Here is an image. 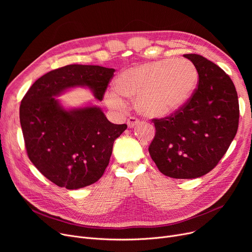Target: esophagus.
Returning a JSON list of instances; mask_svg holds the SVG:
<instances>
[{
	"instance_id": "obj_1",
	"label": "esophagus",
	"mask_w": 252,
	"mask_h": 252,
	"mask_svg": "<svg viewBox=\"0 0 252 252\" xmlns=\"http://www.w3.org/2000/svg\"><path fill=\"white\" fill-rule=\"evenodd\" d=\"M139 123H140V121H139V119H138L137 117H135V116H129V117L127 118V121H126V124H127V126H128V127H134V126H137Z\"/></svg>"
}]
</instances>
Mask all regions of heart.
<instances>
[{"mask_svg":"<svg viewBox=\"0 0 252 252\" xmlns=\"http://www.w3.org/2000/svg\"><path fill=\"white\" fill-rule=\"evenodd\" d=\"M198 73L186 59H165L145 63L119 74L114 90L106 95L110 108L121 109L122 97L136 99L137 109L148 116H166L188 101L197 85Z\"/></svg>","mask_w":252,"mask_h":252,"instance_id":"b5f03b06","label":"heart"}]
</instances>
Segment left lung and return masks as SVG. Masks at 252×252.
<instances>
[{
	"instance_id": "obj_1",
	"label": "left lung",
	"mask_w": 252,
	"mask_h": 252,
	"mask_svg": "<svg viewBox=\"0 0 252 252\" xmlns=\"http://www.w3.org/2000/svg\"><path fill=\"white\" fill-rule=\"evenodd\" d=\"M184 56L199 81L179 110L152 119L149 153L164 176L195 179L214 169L229 149L239 125V102L232 79L217 64L201 55Z\"/></svg>"
}]
</instances>
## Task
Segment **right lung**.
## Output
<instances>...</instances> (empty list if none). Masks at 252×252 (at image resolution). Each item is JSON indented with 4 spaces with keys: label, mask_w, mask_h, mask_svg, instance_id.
<instances>
[{
    "label": "right lung",
    "mask_w": 252,
    "mask_h": 252,
    "mask_svg": "<svg viewBox=\"0 0 252 252\" xmlns=\"http://www.w3.org/2000/svg\"><path fill=\"white\" fill-rule=\"evenodd\" d=\"M114 72L99 65H66L39 77L21 100L26 153L39 173L59 187L73 190L96 183L109 163L114 140L127 126L111 124L98 107L66 111L54 96L87 86L101 101Z\"/></svg>",
    "instance_id": "add662e5"
}]
</instances>
